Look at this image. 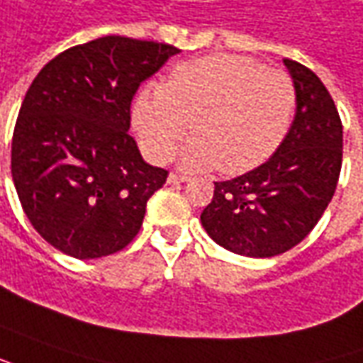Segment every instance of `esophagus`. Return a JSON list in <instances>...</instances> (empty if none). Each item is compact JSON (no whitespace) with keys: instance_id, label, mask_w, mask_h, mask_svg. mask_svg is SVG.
I'll return each instance as SVG.
<instances>
[{"instance_id":"esophagus-1","label":"esophagus","mask_w":363,"mask_h":363,"mask_svg":"<svg viewBox=\"0 0 363 363\" xmlns=\"http://www.w3.org/2000/svg\"><path fill=\"white\" fill-rule=\"evenodd\" d=\"M189 177L186 174H179V172H171L169 174V184H179V182H186Z\"/></svg>"}]
</instances>
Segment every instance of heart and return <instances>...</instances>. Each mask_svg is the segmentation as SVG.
I'll list each match as a JSON object with an SVG mask.
<instances>
[{"label":"heart","mask_w":363,"mask_h":363,"mask_svg":"<svg viewBox=\"0 0 363 363\" xmlns=\"http://www.w3.org/2000/svg\"><path fill=\"white\" fill-rule=\"evenodd\" d=\"M298 93L282 69L242 55H211L172 69L164 85L140 89L133 125L150 161L167 162L191 123L182 167L242 174L264 164L292 127Z\"/></svg>","instance_id":"1"}]
</instances>
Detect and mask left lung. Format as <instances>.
I'll list each match as a JSON object with an SVG mask.
<instances>
[{
    "label": "left lung",
    "instance_id": "obj_1",
    "mask_svg": "<svg viewBox=\"0 0 363 363\" xmlns=\"http://www.w3.org/2000/svg\"><path fill=\"white\" fill-rule=\"evenodd\" d=\"M298 103L280 149L260 167L214 182L201 223L214 242L250 258H270L302 242L326 211L342 171V121L314 71L284 59Z\"/></svg>",
    "mask_w": 363,
    "mask_h": 363
}]
</instances>
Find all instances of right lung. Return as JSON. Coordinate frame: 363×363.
<instances>
[{
	"mask_svg": "<svg viewBox=\"0 0 363 363\" xmlns=\"http://www.w3.org/2000/svg\"><path fill=\"white\" fill-rule=\"evenodd\" d=\"M179 49L107 35L51 59L27 89L11 140V177L37 233L89 260L137 236L169 172L143 161L130 101Z\"/></svg>",
	"mask_w": 363,
	"mask_h": 363,
	"instance_id": "obj_1",
	"label": "right lung"
}]
</instances>
